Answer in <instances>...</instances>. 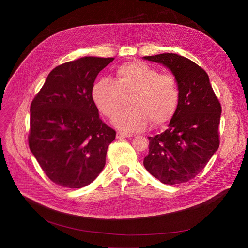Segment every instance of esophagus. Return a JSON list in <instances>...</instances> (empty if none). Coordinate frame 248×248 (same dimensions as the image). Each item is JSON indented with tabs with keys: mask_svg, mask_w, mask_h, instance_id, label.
I'll return each mask as SVG.
<instances>
[{
	"mask_svg": "<svg viewBox=\"0 0 248 248\" xmlns=\"http://www.w3.org/2000/svg\"><path fill=\"white\" fill-rule=\"evenodd\" d=\"M131 137H133V135H131V134H124V133H120V132H117V133H116V138H117V139H122V138H131Z\"/></svg>",
	"mask_w": 248,
	"mask_h": 248,
	"instance_id": "obj_1",
	"label": "esophagus"
}]
</instances>
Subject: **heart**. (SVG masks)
Returning <instances> with one entry per match:
<instances>
[{"mask_svg": "<svg viewBox=\"0 0 248 248\" xmlns=\"http://www.w3.org/2000/svg\"><path fill=\"white\" fill-rule=\"evenodd\" d=\"M91 95L100 112L108 117H113L128 98L129 108L117 114L112 122L125 133L144 131L151 123L154 126L164 125L172 120L180 100L173 74L160 73L140 61L122 64L115 70L114 80L97 81Z\"/></svg>", "mask_w": 248, "mask_h": 248, "instance_id": "obj_1", "label": "heart"}]
</instances>
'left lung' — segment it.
I'll use <instances>...</instances> for the list:
<instances>
[{
    "label": "left lung",
    "mask_w": 248,
    "mask_h": 248,
    "mask_svg": "<svg viewBox=\"0 0 248 248\" xmlns=\"http://www.w3.org/2000/svg\"><path fill=\"white\" fill-rule=\"evenodd\" d=\"M163 64L175 76L180 100L166 131L149 137L147 171L164 184L185 183L196 177L219 147L221 104L199 65L174 53L146 56Z\"/></svg>",
    "instance_id": "1"
}]
</instances>
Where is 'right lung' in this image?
Returning <instances> with one entry per match:
<instances>
[{
	"label": "right lung",
	"instance_id": "add662e5",
	"mask_svg": "<svg viewBox=\"0 0 248 248\" xmlns=\"http://www.w3.org/2000/svg\"><path fill=\"white\" fill-rule=\"evenodd\" d=\"M114 58L85 56L52 70L30 108L29 148L47 177L65 188L90 184L115 139L91 95L97 74Z\"/></svg>",
	"mask_w": 248,
	"mask_h": 248
}]
</instances>
